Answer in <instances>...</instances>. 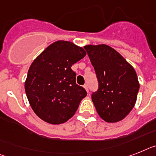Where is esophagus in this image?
I'll return each instance as SVG.
<instances>
[{"instance_id":"obj_1","label":"esophagus","mask_w":156,"mask_h":156,"mask_svg":"<svg viewBox=\"0 0 156 156\" xmlns=\"http://www.w3.org/2000/svg\"><path fill=\"white\" fill-rule=\"evenodd\" d=\"M83 87L85 88V90L87 91V92H88V87H87V84H84V85H83Z\"/></svg>"}]
</instances>
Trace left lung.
Segmentation results:
<instances>
[{"mask_svg":"<svg viewBox=\"0 0 156 156\" xmlns=\"http://www.w3.org/2000/svg\"><path fill=\"white\" fill-rule=\"evenodd\" d=\"M98 80V90L92 94L96 112L104 121L115 123L132 110L140 89L133 67L114 48L106 44L86 45Z\"/></svg>","mask_w":156,"mask_h":156,"instance_id":"8db88e82","label":"left lung"}]
</instances>
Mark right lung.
Here are the masks:
<instances>
[{"instance_id":"right-lung-1","label":"right lung","mask_w":156,"mask_h":156,"mask_svg":"<svg viewBox=\"0 0 156 156\" xmlns=\"http://www.w3.org/2000/svg\"><path fill=\"white\" fill-rule=\"evenodd\" d=\"M85 56L83 48L58 41L32 63L24 89L32 108L44 121L52 124L66 122L87 96L86 90L76 83V74L71 69Z\"/></svg>"}]
</instances>
